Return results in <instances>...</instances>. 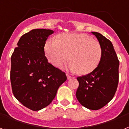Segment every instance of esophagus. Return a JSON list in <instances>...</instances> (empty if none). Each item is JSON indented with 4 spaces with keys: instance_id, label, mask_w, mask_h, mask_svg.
Instances as JSON below:
<instances>
[{
    "instance_id": "esophagus-1",
    "label": "esophagus",
    "mask_w": 129,
    "mask_h": 129,
    "mask_svg": "<svg viewBox=\"0 0 129 129\" xmlns=\"http://www.w3.org/2000/svg\"><path fill=\"white\" fill-rule=\"evenodd\" d=\"M67 77L68 79H71L72 78H73V77H72V76H71V75H69V74H67Z\"/></svg>"
}]
</instances>
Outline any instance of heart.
Instances as JSON below:
<instances>
[{
    "label": "heart",
    "mask_w": 129,
    "mask_h": 129,
    "mask_svg": "<svg viewBox=\"0 0 129 129\" xmlns=\"http://www.w3.org/2000/svg\"><path fill=\"white\" fill-rule=\"evenodd\" d=\"M47 59L62 68L69 60V68L80 75H87L96 69L103 56L101 43L84 33H64L57 39L47 40L45 45Z\"/></svg>",
    "instance_id": "1"
}]
</instances>
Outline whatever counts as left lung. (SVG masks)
Here are the masks:
<instances>
[{"label":"left lung","instance_id":"1","mask_svg":"<svg viewBox=\"0 0 129 129\" xmlns=\"http://www.w3.org/2000/svg\"><path fill=\"white\" fill-rule=\"evenodd\" d=\"M101 43L103 56L92 72L77 77L79 86L76 96L83 107L99 110L113 99L118 83L119 60L111 41L101 34L92 32Z\"/></svg>","mask_w":129,"mask_h":129}]
</instances>
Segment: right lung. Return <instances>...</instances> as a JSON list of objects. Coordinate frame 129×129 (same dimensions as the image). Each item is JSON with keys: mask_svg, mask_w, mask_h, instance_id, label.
Instances as JSON below:
<instances>
[{"mask_svg": "<svg viewBox=\"0 0 129 129\" xmlns=\"http://www.w3.org/2000/svg\"><path fill=\"white\" fill-rule=\"evenodd\" d=\"M49 29H34L19 39L11 56L12 93L24 107L39 111L52 101L58 87L67 79L65 73L48 62L45 47Z\"/></svg>", "mask_w": 129, "mask_h": 129, "instance_id": "add662e5", "label": "right lung"}]
</instances>
